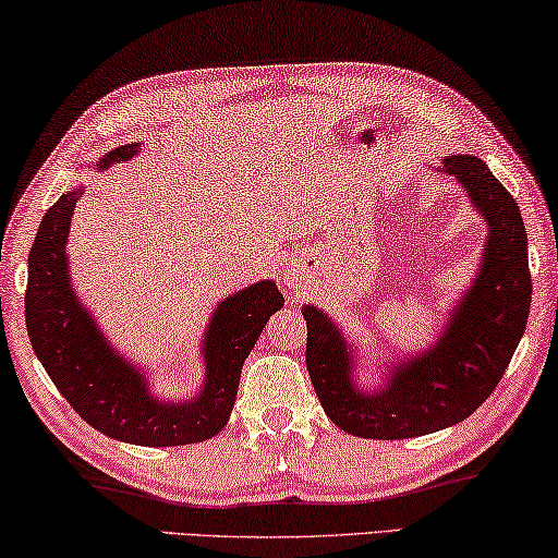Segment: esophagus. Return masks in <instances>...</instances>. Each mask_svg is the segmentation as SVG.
<instances>
[{"instance_id": "34e87169", "label": "esophagus", "mask_w": 558, "mask_h": 558, "mask_svg": "<svg viewBox=\"0 0 558 558\" xmlns=\"http://www.w3.org/2000/svg\"><path fill=\"white\" fill-rule=\"evenodd\" d=\"M286 282H288V286H298V276H295V272H286Z\"/></svg>"}]
</instances>
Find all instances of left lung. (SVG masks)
I'll return each mask as SVG.
<instances>
[{
    "mask_svg": "<svg viewBox=\"0 0 558 558\" xmlns=\"http://www.w3.org/2000/svg\"><path fill=\"white\" fill-rule=\"evenodd\" d=\"M486 226L474 278L452 300L447 323L427 348L383 362L377 385L360 383L365 357L323 307L303 305L305 362L323 410L362 439H410L464 422L507 373L532 305L529 241L517 201L482 158H439Z\"/></svg>",
    "mask_w": 558,
    "mask_h": 558,
    "instance_id": "left-lung-1",
    "label": "left lung"
}]
</instances>
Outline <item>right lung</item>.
I'll return each instance as SVG.
<instances>
[{
    "mask_svg": "<svg viewBox=\"0 0 558 558\" xmlns=\"http://www.w3.org/2000/svg\"><path fill=\"white\" fill-rule=\"evenodd\" d=\"M138 151L141 144L131 141L94 166L104 171ZM82 193L84 185L66 191L41 218L32 243L24 315L34 352L78 417L106 437L141 447L210 439L231 420L243 362L286 300L272 280L220 300L201 338L203 383L196 395L179 402L158 397L146 369L113 348L74 290L66 243Z\"/></svg>",
    "mask_w": 558,
    "mask_h": 558,
    "instance_id": "add662e5",
    "label": "right lung"
}]
</instances>
